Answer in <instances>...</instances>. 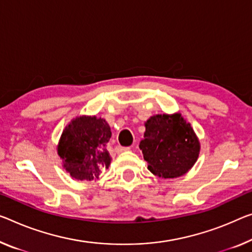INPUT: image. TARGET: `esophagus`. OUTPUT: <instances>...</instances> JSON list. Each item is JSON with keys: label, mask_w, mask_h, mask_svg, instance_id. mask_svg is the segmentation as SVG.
Wrapping results in <instances>:
<instances>
[{"label": "esophagus", "mask_w": 252, "mask_h": 252, "mask_svg": "<svg viewBox=\"0 0 252 252\" xmlns=\"http://www.w3.org/2000/svg\"><path fill=\"white\" fill-rule=\"evenodd\" d=\"M116 152L117 153H121V152H125V151H128L130 150V148H128V146H121V145H117L116 146Z\"/></svg>", "instance_id": "obj_1"}]
</instances>
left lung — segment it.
Returning a JSON list of instances; mask_svg holds the SVG:
<instances>
[{"mask_svg":"<svg viewBox=\"0 0 252 252\" xmlns=\"http://www.w3.org/2000/svg\"><path fill=\"white\" fill-rule=\"evenodd\" d=\"M139 149L150 171L165 179L183 176L195 164L199 142L180 114L157 115L145 123Z\"/></svg>","mask_w":252,"mask_h":252,"instance_id":"1","label":"left lung"}]
</instances>
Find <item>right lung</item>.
<instances>
[{"label": "right lung", "instance_id": "obj_1", "mask_svg": "<svg viewBox=\"0 0 252 252\" xmlns=\"http://www.w3.org/2000/svg\"><path fill=\"white\" fill-rule=\"evenodd\" d=\"M111 137L108 123L102 118L77 117L62 134L59 156L64 168L77 180H92L108 168L111 158L106 149Z\"/></svg>", "mask_w": 252, "mask_h": 252}]
</instances>
